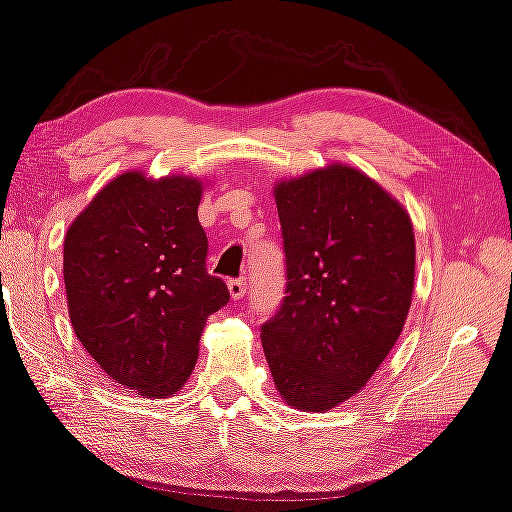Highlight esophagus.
Returning a JSON list of instances; mask_svg holds the SVG:
<instances>
[{"label":"esophagus","instance_id":"obj_1","mask_svg":"<svg viewBox=\"0 0 512 512\" xmlns=\"http://www.w3.org/2000/svg\"><path fill=\"white\" fill-rule=\"evenodd\" d=\"M228 293L232 300H241L246 295V280H230L228 282Z\"/></svg>","mask_w":512,"mask_h":512}]
</instances>
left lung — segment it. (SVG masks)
Masks as SVG:
<instances>
[{
    "label": "left lung",
    "instance_id": "1",
    "mask_svg": "<svg viewBox=\"0 0 512 512\" xmlns=\"http://www.w3.org/2000/svg\"><path fill=\"white\" fill-rule=\"evenodd\" d=\"M286 297L262 327L282 401L329 412L356 396L401 338L414 295L410 212L358 167L329 163L273 185Z\"/></svg>",
    "mask_w": 512,
    "mask_h": 512
}]
</instances>
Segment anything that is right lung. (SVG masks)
<instances>
[{
	"mask_svg": "<svg viewBox=\"0 0 512 512\" xmlns=\"http://www.w3.org/2000/svg\"><path fill=\"white\" fill-rule=\"evenodd\" d=\"M208 179L118 174L64 235V288L80 345L118 385L167 398L188 383L212 313L230 300L206 271Z\"/></svg>",
	"mask_w": 512,
	"mask_h": 512,
	"instance_id": "right-lung-1",
	"label": "right lung"
}]
</instances>
